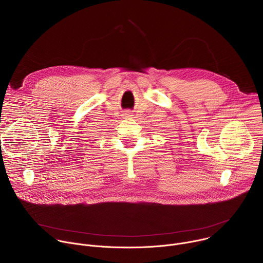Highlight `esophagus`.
<instances>
[{"mask_svg": "<svg viewBox=\"0 0 263 263\" xmlns=\"http://www.w3.org/2000/svg\"><path fill=\"white\" fill-rule=\"evenodd\" d=\"M127 118H129V117H131V112H129V111H127L126 112V115H125Z\"/></svg>", "mask_w": 263, "mask_h": 263, "instance_id": "1", "label": "esophagus"}]
</instances>
